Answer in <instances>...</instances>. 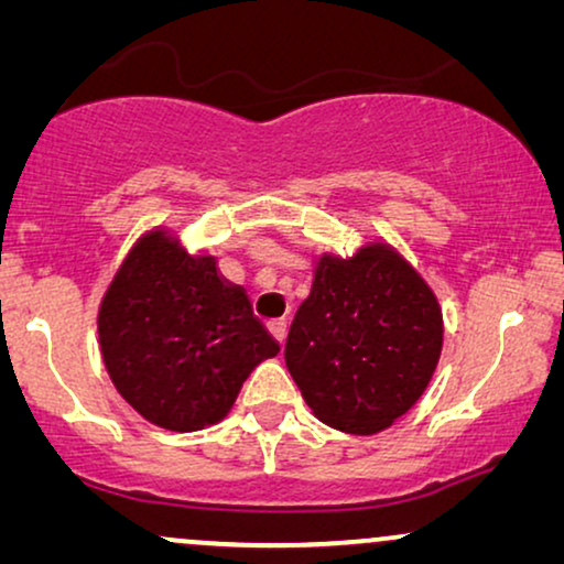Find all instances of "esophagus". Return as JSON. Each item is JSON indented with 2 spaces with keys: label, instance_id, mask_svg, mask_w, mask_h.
<instances>
[{
  "label": "esophagus",
  "instance_id": "obj_1",
  "mask_svg": "<svg viewBox=\"0 0 564 564\" xmlns=\"http://www.w3.org/2000/svg\"><path fill=\"white\" fill-rule=\"evenodd\" d=\"M269 334H272L280 344L288 341V321H272V323H269Z\"/></svg>",
  "mask_w": 564,
  "mask_h": 564
}]
</instances>
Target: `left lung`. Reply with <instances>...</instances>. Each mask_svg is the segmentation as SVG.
Instances as JSON below:
<instances>
[{"label": "left lung", "instance_id": "obj_1", "mask_svg": "<svg viewBox=\"0 0 564 564\" xmlns=\"http://www.w3.org/2000/svg\"><path fill=\"white\" fill-rule=\"evenodd\" d=\"M444 346L436 292L395 246L375 238L349 259H313L311 295L284 361L313 415L351 436L390 429L426 392Z\"/></svg>", "mask_w": 564, "mask_h": 564}]
</instances>
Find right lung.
Returning <instances> with one entry per match:
<instances>
[{"instance_id":"1","label":"right lung","mask_w":564,"mask_h":564,"mask_svg":"<svg viewBox=\"0 0 564 564\" xmlns=\"http://www.w3.org/2000/svg\"><path fill=\"white\" fill-rule=\"evenodd\" d=\"M97 334L115 390L180 434L226 419L246 377L280 354L241 284L169 226L130 246L99 300Z\"/></svg>"}]
</instances>
